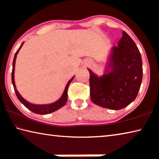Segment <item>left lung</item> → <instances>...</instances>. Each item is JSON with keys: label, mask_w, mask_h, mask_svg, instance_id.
I'll return each instance as SVG.
<instances>
[{"label": "left lung", "mask_w": 159, "mask_h": 159, "mask_svg": "<svg viewBox=\"0 0 159 159\" xmlns=\"http://www.w3.org/2000/svg\"><path fill=\"white\" fill-rule=\"evenodd\" d=\"M112 48L108 72L97 77L89 70L90 97L93 103L110 109H123L137 96L142 82V60L137 46L125 31Z\"/></svg>", "instance_id": "1"}]
</instances>
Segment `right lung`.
Listing matches in <instances>:
<instances>
[{
    "instance_id": "right-lung-1",
    "label": "right lung",
    "mask_w": 159,
    "mask_h": 159,
    "mask_svg": "<svg viewBox=\"0 0 159 159\" xmlns=\"http://www.w3.org/2000/svg\"><path fill=\"white\" fill-rule=\"evenodd\" d=\"M23 45V43H22V45H20V47L19 48V49L17 50V52H16L14 56V59H13V70H12V82H13V87H14V90L15 92H16V96L18 97V99H19L22 104H23L24 106H25L26 108H28L29 110H30L31 111H33V113L38 114H48L50 113H52V112L55 111L57 109H59L61 107H62L63 106H65V104H66V102L67 101V89H68V87L71 82L72 81L73 78L72 77L71 80H70L68 83L66 85L65 89L64 92H63V94L61 97V98L57 100V102H55V103L52 104H43V105H36V104H33L29 103L26 101V100L24 99L23 97L20 96V94L18 93V90L16 89V84H15V81H14V70H15V63H16V56L18 55V51L20 50V48L22 47V45Z\"/></svg>"
}]
</instances>
